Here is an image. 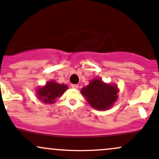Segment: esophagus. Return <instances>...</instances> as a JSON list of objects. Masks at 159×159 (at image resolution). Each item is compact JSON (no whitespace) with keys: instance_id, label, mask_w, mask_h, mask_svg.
Listing matches in <instances>:
<instances>
[{"instance_id":"esophagus-1","label":"esophagus","mask_w":159,"mask_h":159,"mask_svg":"<svg viewBox=\"0 0 159 159\" xmlns=\"http://www.w3.org/2000/svg\"><path fill=\"white\" fill-rule=\"evenodd\" d=\"M71 87H72L73 89H78L79 88V85H77V84H72L71 85Z\"/></svg>"}]
</instances>
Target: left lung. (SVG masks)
<instances>
[{"label": "left lung", "instance_id": "obj_1", "mask_svg": "<svg viewBox=\"0 0 159 159\" xmlns=\"http://www.w3.org/2000/svg\"><path fill=\"white\" fill-rule=\"evenodd\" d=\"M80 92L92 108L107 110L118 99L119 89L116 84L107 83L100 78H94Z\"/></svg>", "mask_w": 159, "mask_h": 159}]
</instances>
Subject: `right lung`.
<instances>
[{
	"label": "right lung",
	"mask_w": 159,
	"mask_h": 159,
	"mask_svg": "<svg viewBox=\"0 0 159 159\" xmlns=\"http://www.w3.org/2000/svg\"><path fill=\"white\" fill-rule=\"evenodd\" d=\"M68 89L67 85L60 84L56 81H48L45 85L40 86L36 90V96L39 101L44 103L52 104L56 103L57 99L59 98Z\"/></svg>",
	"instance_id": "1"
}]
</instances>
